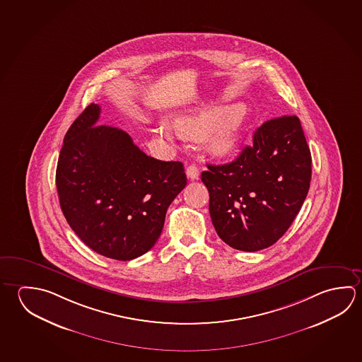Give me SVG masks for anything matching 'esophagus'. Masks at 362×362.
Segmentation results:
<instances>
[{"label": "esophagus", "mask_w": 362, "mask_h": 362, "mask_svg": "<svg viewBox=\"0 0 362 362\" xmlns=\"http://www.w3.org/2000/svg\"><path fill=\"white\" fill-rule=\"evenodd\" d=\"M185 174H187V177L190 179V180H196L199 177V170H198V168L196 165H189L187 168V170H185Z\"/></svg>", "instance_id": "obj_1"}]
</instances>
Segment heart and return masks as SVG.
<instances>
[{"mask_svg":"<svg viewBox=\"0 0 362 362\" xmlns=\"http://www.w3.org/2000/svg\"><path fill=\"white\" fill-rule=\"evenodd\" d=\"M244 115L239 107L215 108L202 112L194 118L184 122L180 129L185 136L197 139L212 131L209 136V147L216 156H228L234 153L240 141ZM165 136L172 134L166 127H161Z\"/></svg>","mask_w":362,"mask_h":362,"instance_id":"obj_1","label":"heart"}]
</instances>
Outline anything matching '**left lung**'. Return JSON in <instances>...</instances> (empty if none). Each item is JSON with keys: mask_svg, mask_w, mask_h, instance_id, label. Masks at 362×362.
Segmentation results:
<instances>
[{"mask_svg": "<svg viewBox=\"0 0 362 362\" xmlns=\"http://www.w3.org/2000/svg\"><path fill=\"white\" fill-rule=\"evenodd\" d=\"M207 168L201 179L216 233L243 252L279 240L310 188V150L296 115L264 122L234 161Z\"/></svg>", "mask_w": 362, "mask_h": 362, "instance_id": "8db88e82", "label": "left lung"}]
</instances>
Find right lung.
Instances as JSON below:
<instances>
[{"instance_id": "add662e5", "label": "right lung", "mask_w": 362, "mask_h": 362, "mask_svg": "<svg viewBox=\"0 0 362 362\" xmlns=\"http://www.w3.org/2000/svg\"><path fill=\"white\" fill-rule=\"evenodd\" d=\"M90 104L64 136L56 185L66 220L96 253L131 260L148 252L166 209L187 185L180 161L147 156L119 128L99 124Z\"/></svg>"}]
</instances>
